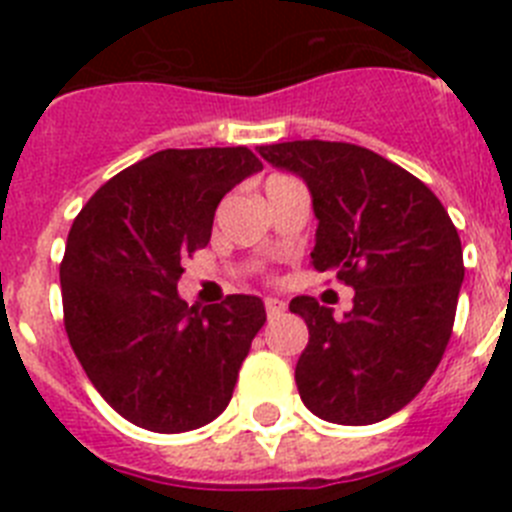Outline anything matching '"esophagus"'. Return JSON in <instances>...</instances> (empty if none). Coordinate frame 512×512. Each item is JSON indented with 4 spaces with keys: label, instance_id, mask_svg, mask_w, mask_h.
<instances>
[{
    "label": "esophagus",
    "instance_id": "esophagus-1",
    "mask_svg": "<svg viewBox=\"0 0 512 512\" xmlns=\"http://www.w3.org/2000/svg\"><path fill=\"white\" fill-rule=\"evenodd\" d=\"M264 307H266V318H269V320L279 318V315H282V312L287 310V307H284V302L274 300V297H266V300H264Z\"/></svg>",
    "mask_w": 512,
    "mask_h": 512
}]
</instances>
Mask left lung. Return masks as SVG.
Listing matches in <instances>:
<instances>
[{
	"label": "left lung",
	"instance_id": "8db88e82",
	"mask_svg": "<svg viewBox=\"0 0 512 512\" xmlns=\"http://www.w3.org/2000/svg\"><path fill=\"white\" fill-rule=\"evenodd\" d=\"M259 153L310 189V264L356 289L341 320L315 297L289 302L310 330L295 369L302 402L330 423L390 418L423 390L454 330L464 253L449 212L418 176L354 143L292 140Z\"/></svg>",
	"mask_w": 512,
	"mask_h": 512
}]
</instances>
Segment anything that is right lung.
Listing matches in <instances>:
<instances>
[{
	"label": "right lung",
	"mask_w": 512,
	"mask_h": 512,
	"mask_svg": "<svg viewBox=\"0 0 512 512\" xmlns=\"http://www.w3.org/2000/svg\"><path fill=\"white\" fill-rule=\"evenodd\" d=\"M246 146L166 148L92 194L61 261L63 325L89 382L130 423L184 433L228 408L264 302L179 300L225 194L261 169Z\"/></svg>",
	"instance_id": "obj_1"
}]
</instances>
